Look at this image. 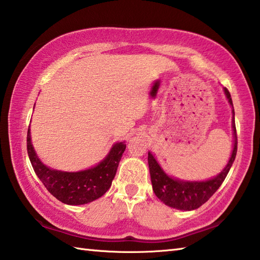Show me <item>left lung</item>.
<instances>
[{
	"mask_svg": "<svg viewBox=\"0 0 260 260\" xmlns=\"http://www.w3.org/2000/svg\"><path fill=\"white\" fill-rule=\"evenodd\" d=\"M226 98L229 99L230 105L233 107L232 98L228 88H224ZM233 135H234V148L229 160V164L220 172L216 177L209 179L206 182H184L169 177L165 173L161 167L159 166L157 160L151 152L148 154V162L150 169L151 183H152L153 192L155 193L160 200L165 205H167L172 208H176L179 210H194L199 208L209 200V198L218 190L221 183L224 182L225 177L228 176L231 167L235 160L238 151V136H237V128H235L234 121V109H233Z\"/></svg>",
	"mask_w": 260,
	"mask_h": 260,
	"instance_id": "8db88e82",
	"label": "left lung"
}]
</instances>
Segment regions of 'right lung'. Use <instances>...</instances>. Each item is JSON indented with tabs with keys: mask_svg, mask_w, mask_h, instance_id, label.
Listing matches in <instances>:
<instances>
[{
	"mask_svg": "<svg viewBox=\"0 0 260 260\" xmlns=\"http://www.w3.org/2000/svg\"><path fill=\"white\" fill-rule=\"evenodd\" d=\"M125 149L124 142L116 143L98 166L77 173L60 172L41 162L31 145L29 128L27 132V152L36 175L52 196L73 206L92 202L109 190Z\"/></svg>",
	"mask_w": 260,
	"mask_h": 260,
	"instance_id": "obj_1",
	"label": "right lung"
}]
</instances>
